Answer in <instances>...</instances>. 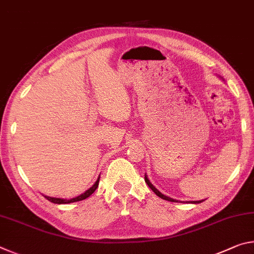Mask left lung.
<instances>
[{
  "mask_svg": "<svg viewBox=\"0 0 254 254\" xmlns=\"http://www.w3.org/2000/svg\"><path fill=\"white\" fill-rule=\"evenodd\" d=\"M144 180H145V183L148 184V186L152 189L154 194H156L157 196L160 197V198H162V199H166V200H169V201H176V203H177V201H180V200H177V199L170 198V197L166 196V195H163L162 192L159 191L158 189H157L156 187H154L153 185L151 184V182H150V180H149V178H148V176H147V175H144ZM201 201H204V200H190V201H183V203H189V204H199V203H201Z\"/></svg>",
  "mask_w": 254,
  "mask_h": 254,
  "instance_id": "left-lung-1",
  "label": "left lung"
}]
</instances>
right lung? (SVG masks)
I'll return each instance as SVG.
<instances>
[{
  "instance_id": "1",
  "label": "right lung",
  "mask_w": 254,
  "mask_h": 254,
  "mask_svg": "<svg viewBox=\"0 0 254 254\" xmlns=\"http://www.w3.org/2000/svg\"><path fill=\"white\" fill-rule=\"evenodd\" d=\"M98 183H100V177L97 178V180L95 182V184L93 185V186L87 189L85 192H83V194H80L79 196L75 197V198H71V199H64V198H57V197H49V196H45L47 199H48L49 201H51V203L54 204H70V203H75V201H79V200H83V199H86L87 197L91 196L94 191L96 190V188L98 187Z\"/></svg>"
}]
</instances>
